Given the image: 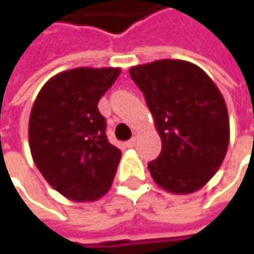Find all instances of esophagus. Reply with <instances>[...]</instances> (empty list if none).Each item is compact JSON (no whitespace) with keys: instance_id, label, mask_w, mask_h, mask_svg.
Returning a JSON list of instances; mask_svg holds the SVG:
<instances>
[{"instance_id":"obj_1","label":"esophagus","mask_w":254,"mask_h":254,"mask_svg":"<svg viewBox=\"0 0 254 254\" xmlns=\"http://www.w3.org/2000/svg\"><path fill=\"white\" fill-rule=\"evenodd\" d=\"M127 147H130V148H132V147H135V145H136V138H135V136H133V138H130V139L127 142Z\"/></svg>"}]
</instances>
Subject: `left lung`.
Masks as SVG:
<instances>
[{
  "instance_id": "left-lung-1",
  "label": "left lung",
  "mask_w": 254,
  "mask_h": 254,
  "mask_svg": "<svg viewBox=\"0 0 254 254\" xmlns=\"http://www.w3.org/2000/svg\"><path fill=\"white\" fill-rule=\"evenodd\" d=\"M129 75L162 138L160 156L148 163L153 179L174 194L200 190L228 150V110L221 91L206 72L184 60L133 66Z\"/></svg>"
}]
</instances>
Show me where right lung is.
Here are the masks:
<instances>
[{
    "label": "right lung",
    "instance_id": "obj_1",
    "mask_svg": "<svg viewBox=\"0 0 254 254\" xmlns=\"http://www.w3.org/2000/svg\"><path fill=\"white\" fill-rule=\"evenodd\" d=\"M119 67H77L51 77L29 119V147L47 182L73 201H92L112 187L121 150L109 142L98 101Z\"/></svg>",
    "mask_w": 254,
    "mask_h": 254
}]
</instances>
